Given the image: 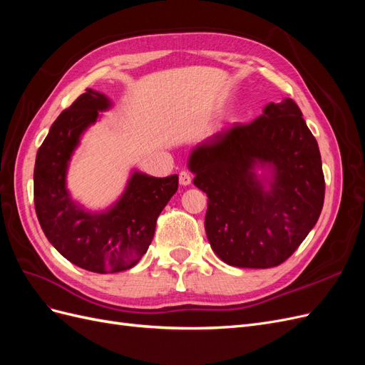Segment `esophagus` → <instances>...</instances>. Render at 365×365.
Instances as JSON below:
<instances>
[{
    "label": "esophagus",
    "instance_id": "34e87169",
    "mask_svg": "<svg viewBox=\"0 0 365 365\" xmlns=\"http://www.w3.org/2000/svg\"><path fill=\"white\" fill-rule=\"evenodd\" d=\"M180 184H181V185H190V184H192V175H190L189 172L182 170V172L180 173Z\"/></svg>",
    "mask_w": 365,
    "mask_h": 365
}]
</instances>
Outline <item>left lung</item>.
I'll list each match as a JSON object with an SVG mask.
<instances>
[{
  "label": "left lung",
  "instance_id": "left-lung-1",
  "mask_svg": "<svg viewBox=\"0 0 365 365\" xmlns=\"http://www.w3.org/2000/svg\"><path fill=\"white\" fill-rule=\"evenodd\" d=\"M187 165L208 196L210 247L231 267H277L322 213V155L292 98L268 103L248 125L217 130L193 148Z\"/></svg>",
  "mask_w": 365,
  "mask_h": 365
}]
</instances>
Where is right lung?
Masks as SVG:
<instances>
[{"instance_id": "1", "label": "right lung", "mask_w": 365, "mask_h": 365, "mask_svg": "<svg viewBox=\"0 0 365 365\" xmlns=\"http://www.w3.org/2000/svg\"><path fill=\"white\" fill-rule=\"evenodd\" d=\"M113 108L111 98L86 90L51 125L35 163V208L43 235L82 269L108 274L134 267L145 256L163 208L178 190V175L155 178L134 169L118 200L91 212L67 187L71 157L85 130Z\"/></svg>"}]
</instances>
